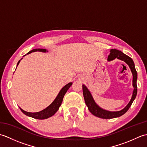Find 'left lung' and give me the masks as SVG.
<instances>
[{"label":"left lung","mask_w":147,"mask_h":147,"mask_svg":"<svg viewBox=\"0 0 147 147\" xmlns=\"http://www.w3.org/2000/svg\"><path fill=\"white\" fill-rule=\"evenodd\" d=\"M111 53L108 56V61H112L114 59L117 58L121 61H123L129 65L131 71L133 74V86L134 87V90L133 93V95L131 99L129 104L127 105L126 107L123 109V110L117 112H110L105 111L104 109H101L95 104V101L93 100L91 93L89 92V90L87 89L86 87L83 85V93L84 99H85V104L88 108V110L91 113L95 115V116L102 118V119H112L115 117H118L121 116L126 113L128 111V109L131 105L134 100L135 99L136 94H137V85H136V81H137V72L135 67V64L133 59L129 56L124 54V53L120 51H118L117 49H111Z\"/></svg>","instance_id":"left-lung-1"}]
</instances>
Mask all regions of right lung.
I'll return each mask as SVG.
<instances>
[{"mask_svg":"<svg viewBox=\"0 0 147 147\" xmlns=\"http://www.w3.org/2000/svg\"><path fill=\"white\" fill-rule=\"evenodd\" d=\"M36 51L45 52L46 49H35L30 51L27 54H30V53L33 52H36ZM20 61H19V62H18V65L19 64V63H20ZM71 85H72V83H69L67 84L65 86H64L63 88L61 89L60 92L59 93L58 95L54 100V101L53 102L52 104L49 106V107H47L45 109H43V111L38 112H33V113H32V112H28L24 111L23 110V109L20 108L21 111H22V112H23V114L28 115V116L35 118V119H47L50 117L52 116V115L58 111L59 107H60L62 104V100H63L64 95L67 91V90L69 88V87L71 86Z\"/></svg>","mask_w":147,"mask_h":147,"instance_id":"right-lung-1","label":"right lung"}]
</instances>
